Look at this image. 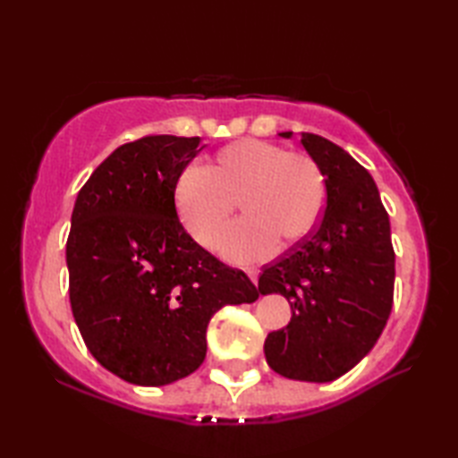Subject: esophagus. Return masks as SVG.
Returning <instances> with one entry per match:
<instances>
[{
	"label": "esophagus",
	"instance_id": "esophagus-1",
	"mask_svg": "<svg viewBox=\"0 0 458 458\" xmlns=\"http://www.w3.org/2000/svg\"><path fill=\"white\" fill-rule=\"evenodd\" d=\"M248 277L251 279V281H254V284H258V271L256 269H248Z\"/></svg>",
	"mask_w": 458,
	"mask_h": 458
}]
</instances>
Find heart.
Returning a JSON list of instances; mask_svg holds the SVG:
<instances>
[{
	"mask_svg": "<svg viewBox=\"0 0 458 458\" xmlns=\"http://www.w3.org/2000/svg\"><path fill=\"white\" fill-rule=\"evenodd\" d=\"M246 216L220 236L218 248L234 261L267 256L276 240L305 238L325 207V179L315 159L274 143L240 140L222 148L212 167L189 163L174 182L181 220L202 246H212L236 208Z\"/></svg>",
	"mask_w": 458,
	"mask_h": 458,
	"instance_id": "obj_1",
	"label": "heart"
}]
</instances>
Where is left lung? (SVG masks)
<instances>
[{"instance_id": "8db88e82", "label": "left lung", "mask_w": 458, "mask_h": 458, "mask_svg": "<svg viewBox=\"0 0 458 458\" xmlns=\"http://www.w3.org/2000/svg\"><path fill=\"white\" fill-rule=\"evenodd\" d=\"M301 143L325 174L327 204L318 226L259 276L261 293H281L293 310L264 352L289 379L333 382L374 348L390 318L395 254L369 173L320 135L301 133Z\"/></svg>"}]
</instances>
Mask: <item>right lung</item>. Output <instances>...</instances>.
<instances>
[{
	"instance_id": "right-lung-1",
	"label": "right lung",
	"mask_w": 458,
	"mask_h": 458,
	"mask_svg": "<svg viewBox=\"0 0 458 458\" xmlns=\"http://www.w3.org/2000/svg\"><path fill=\"white\" fill-rule=\"evenodd\" d=\"M200 138L145 135L120 145L84 182L66 240L68 295L86 348L130 384L165 386L207 356L224 305L261 291L194 242L177 216L174 182Z\"/></svg>"
}]
</instances>
